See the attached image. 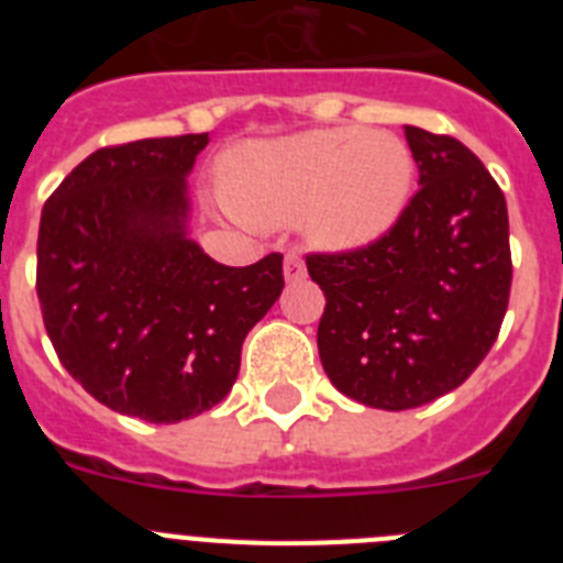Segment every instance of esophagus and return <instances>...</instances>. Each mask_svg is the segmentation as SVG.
Returning <instances> with one entry per match:
<instances>
[{
	"label": "esophagus",
	"mask_w": 563,
	"mask_h": 563,
	"mask_svg": "<svg viewBox=\"0 0 563 563\" xmlns=\"http://www.w3.org/2000/svg\"><path fill=\"white\" fill-rule=\"evenodd\" d=\"M305 276H307V265H305V258H301V253L287 251V256H285V278H287V282H301Z\"/></svg>",
	"instance_id": "esophagus-1"
}]
</instances>
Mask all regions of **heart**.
Wrapping results in <instances>:
<instances>
[{
    "mask_svg": "<svg viewBox=\"0 0 563 563\" xmlns=\"http://www.w3.org/2000/svg\"><path fill=\"white\" fill-rule=\"evenodd\" d=\"M415 186L409 146L386 132L310 129L242 143L222 161L233 211L258 225L301 217L310 242L327 251L369 245L400 220Z\"/></svg>",
    "mask_w": 563,
    "mask_h": 563,
    "instance_id": "b5f03b06",
    "label": "heart"
}]
</instances>
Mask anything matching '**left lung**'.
<instances>
[{"label":"left lung","mask_w":563,"mask_h":563,"mask_svg":"<svg viewBox=\"0 0 563 563\" xmlns=\"http://www.w3.org/2000/svg\"><path fill=\"white\" fill-rule=\"evenodd\" d=\"M420 188L369 245L307 253L324 290L318 355L338 391L417 409L474 375L499 338L514 262L501 188L451 134L406 126Z\"/></svg>","instance_id":"8db88e82"}]
</instances>
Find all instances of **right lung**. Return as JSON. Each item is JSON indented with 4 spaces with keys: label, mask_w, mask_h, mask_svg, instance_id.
<instances>
[{
    "label": "right lung",
    "mask_w": 563,
    "mask_h": 563,
    "mask_svg": "<svg viewBox=\"0 0 563 563\" xmlns=\"http://www.w3.org/2000/svg\"><path fill=\"white\" fill-rule=\"evenodd\" d=\"M208 132L103 146L44 202L36 292L64 369L146 422L213 409L285 287L282 253L228 267L186 236V174Z\"/></svg>",
    "instance_id": "obj_1"
}]
</instances>
